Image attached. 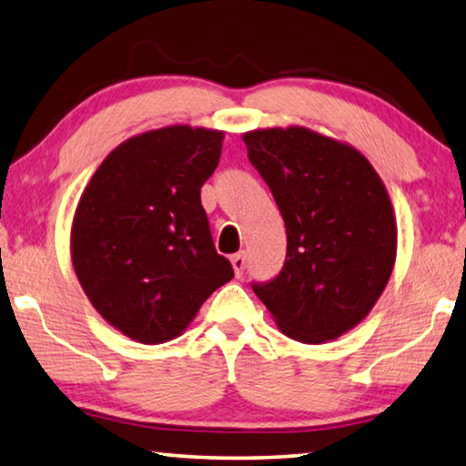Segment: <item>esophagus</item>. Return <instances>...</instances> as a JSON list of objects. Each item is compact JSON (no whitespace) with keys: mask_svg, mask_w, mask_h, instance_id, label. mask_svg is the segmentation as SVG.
Returning a JSON list of instances; mask_svg holds the SVG:
<instances>
[{"mask_svg":"<svg viewBox=\"0 0 466 466\" xmlns=\"http://www.w3.org/2000/svg\"><path fill=\"white\" fill-rule=\"evenodd\" d=\"M230 261H232L234 273L240 278L242 273H245V268H247V257H245V253H236V255H232Z\"/></svg>","mask_w":466,"mask_h":466,"instance_id":"esophagus-1","label":"esophagus"}]
</instances>
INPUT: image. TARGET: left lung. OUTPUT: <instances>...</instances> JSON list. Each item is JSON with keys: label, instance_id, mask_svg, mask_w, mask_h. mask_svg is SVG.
Masks as SVG:
<instances>
[{"label": "left lung", "instance_id": "1", "mask_svg": "<svg viewBox=\"0 0 466 466\" xmlns=\"http://www.w3.org/2000/svg\"><path fill=\"white\" fill-rule=\"evenodd\" d=\"M248 161L286 224V261L253 290L299 342L321 344L363 321L396 259L388 190L352 147L307 128L247 132Z\"/></svg>", "mask_w": 466, "mask_h": 466}]
</instances>
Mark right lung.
<instances>
[{"label": "right lung", "mask_w": 466, "mask_h": 466, "mask_svg": "<svg viewBox=\"0 0 466 466\" xmlns=\"http://www.w3.org/2000/svg\"><path fill=\"white\" fill-rule=\"evenodd\" d=\"M224 132L167 127L103 159L72 224V263L99 315L124 336L161 344L182 334L213 290L234 278L218 255L201 187Z\"/></svg>", "instance_id": "obj_1"}]
</instances>
